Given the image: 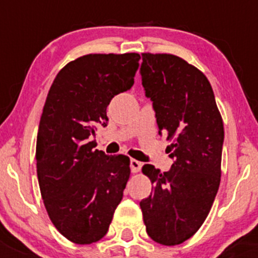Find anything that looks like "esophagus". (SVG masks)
I'll list each match as a JSON object with an SVG mask.
<instances>
[{"label":"esophagus","mask_w":258,"mask_h":258,"mask_svg":"<svg viewBox=\"0 0 258 258\" xmlns=\"http://www.w3.org/2000/svg\"><path fill=\"white\" fill-rule=\"evenodd\" d=\"M130 167H131V171L134 173H137L141 171V167H142V163L140 162V161L135 160V158H131L130 160Z\"/></svg>","instance_id":"34e87169"}]
</instances>
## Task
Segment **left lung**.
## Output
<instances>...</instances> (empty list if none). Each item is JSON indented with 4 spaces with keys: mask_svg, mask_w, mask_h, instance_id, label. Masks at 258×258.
Masks as SVG:
<instances>
[{
    "mask_svg": "<svg viewBox=\"0 0 258 258\" xmlns=\"http://www.w3.org/2000/svg\"><path fill=\"white\" fill-rule=\"evenodd\" d=\"M146 97L152 101L158 134L167 132L173 160L161 173L142 167L153 183L140 202L146 231L157 243L179 244L206 220L221 181L225 131L207 77L175 54L142 53L140 69Z\"/></svg>",
    "mask_w": 258,
    "mask_h": 258,
    "instance_id": "8db88e82",
    "label": "left lung"
}]
</instances>
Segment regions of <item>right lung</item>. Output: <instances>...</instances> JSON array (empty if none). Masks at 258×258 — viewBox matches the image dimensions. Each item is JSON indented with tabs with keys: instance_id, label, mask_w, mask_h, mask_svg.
Wrapping results in <instances>:
<instances>
[{
	"instance_id": "1",
	"label": "right lung",
	"mask_w": 258,
	"mask_h": 258,
	"mask_svg": "<svg viewBox=\"0 0 258 258\" xmlns=\"http://www.w3.org/2000/svg\"><path fill=\"white\" fill-rule=\"evenodd\" d=\"M139 53H91L67 63L48 91L36 145L41 196L54 227L77 244L107 233L130 178V158L95 150L107 106L134 86Z\"/></svg>"
}]
</instances>
